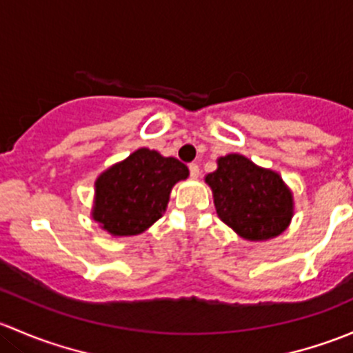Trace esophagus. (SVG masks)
Masks as SVG:
<instances>
[{
    "instance_id": "obj_1",
    "label": "esophagus",
    "mask_w": 353,
    "mask_h": 353,
    "mask_svg": "<svg viewBox=\"0 0 353 353\" xmlns=\"http://www.w3.org/2000/svg\"><path fill=\"white\" fill-rule=\"evenodd\" d=\"M188 169H190L191 177H198L199 176V165H198V163H190V167H188Z\"/></svg>"
}]
</instances>
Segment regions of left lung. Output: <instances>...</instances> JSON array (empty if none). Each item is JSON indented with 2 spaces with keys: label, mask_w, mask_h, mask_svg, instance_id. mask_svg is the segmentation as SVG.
<instances>
[{
  "label": "left lung",
  "mask_w": 353,
  "mask_h": 353,
  "mask_svg": "<svg viewBox=\"0 0 353 353\" xmlns=\"http://www.w3.org/2000/svg\"><path fill=\"white\" fill-rule=\"evenodd\" d=\"M222 222L248 241H266L287 229L292 193L273 170L254 165L243 155L219 159V169L206 176Z\"/></svg>",
  "instance_id": "1"
}]
</instances>
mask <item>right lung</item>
Wrapping results in <instances>:
<instances>
[{"instance_id":"add662e5","label":"right lung","mask_w":353,"mask_h":353,"mask_svg":"<svg viewBox=\"0 0 353 353\" xmlns=\"http://www.w3.org/2000/svg\"><path fill=\"white\" fill-rule=\"evenodd\" d=\"M190 170L174 157L140 148L95 183L94 219L112 236H137L162 216L170 190Z\"/></svg>"}]
</instances>
